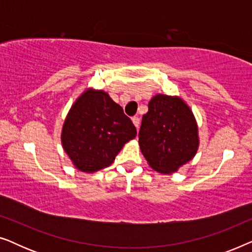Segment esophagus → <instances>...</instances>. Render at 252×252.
Masks as SVG:
<instances>
[{"label": "esophagus", "instance_id": "34e87169", "mask_svg": "<svg viewBox=\"0 0 252 252\" xmlns=\"http://www.w3.org/2000/svg\"><path fill=\"white\" fill-rule=\"evenodd\" d=\"M132 122L134 124V126H135L136 128H139V126H140V118H139V117H133Z\"/></svg>", "mask_w": 252, "mask_h": 252}]
</instances>
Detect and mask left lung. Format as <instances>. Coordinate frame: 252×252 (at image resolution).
Here are the masks:
<instances>
[{
    "label": "left lung",
    "instance_id": "obj_1",
    "mask_svg": "<svg viewBox=\"0 0 252 252\" xmlns=\"http://www.w3.org/2000/svg\"><path fill=\"white\" fill-rule=\"evenodd\" d=\"M198 128L191 110L180 97L157 94L142 117L139 144L151 168L173 173L198 149Z\"/></svg>",
    "mask_w": 252,
    "mask_h": 252
}]
</instances>
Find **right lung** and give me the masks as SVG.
<instances>
[{"instance_id": "obj_1", "label": "right lung", "mask_w": 252, "mask_h": 252, "mask_svg": "<svg viewBox=\"0 0 252 252\" xmlns=\"http://www.w3.org/2000/svg\"><path fill=\"white\" fill-rule=\"evenodd\" d=\"M135 136V126L122 106L105 92L87 89L67 113L62 144L78 170L93 173L111 165Z\"/></svg>"}]
</instances>
